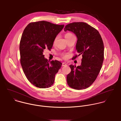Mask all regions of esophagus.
I'll return each mask as SVG.
<instances>
[{"mask_svg":"<svg viewBox=\"0 0 121 121\" xmlns=\"http://www.w3.org/2000/svg\"><path fill=\"white\" fill-rule=\"evenodd\" d=\"M62 66H66L67 65V64L65 63V62H62Z\"/></svg>","mask_w":121,"mask_h":121,"instance_id":"obj_1","label":"esophagus"}]
</instances>
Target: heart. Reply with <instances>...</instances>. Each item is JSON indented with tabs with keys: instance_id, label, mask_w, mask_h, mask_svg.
Returning a JSON list of instances; mask_svg holds the SVG:
<instances>
[{
	"instance_id": "b5f03b06",
	"label": "heart",
	"mask_w": 121,
	"mask_h": 121,
	"mask_svg": "<svg viewBox=\"0 0 121 121\" xmlns=\"http://www.w3.org/2000/svg\"><path fill=\"white\" fill-rule=\"evenodd\" d=\"M72 35H72L71 33H67V34L65 35V38L66 39V38H68V37H70V36H72ZM57 39H58V37H56V38L54 39V41H53V43H55V42H56V40H57ZM64 57H67V55L65 56Z\"/></svg>"
}]
</instances>
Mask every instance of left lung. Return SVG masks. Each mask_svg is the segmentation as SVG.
Instances as JSON below:
<instances>
[{
	"mask_svg": "<svg viewBox=\"0 0 121 121\" xmlns=\"http://www.w3.org/2000/svg\"><path fill=\"white\" fill-rule=\"evenodd\" d=\"M67 30L77 36L76 50L78 56L82 55L80 66H69L71 71L67 75V83L72 88L84 89L93 83L101 69L104 53L103 42L99 31L84 22L69 23L64 28L65 31Z\"/></svg>",
	"mask_w": 121,
	"mask_h": 121,
	"instance_id": "obj_1",
	"label": "left lung"
}]
</instances>
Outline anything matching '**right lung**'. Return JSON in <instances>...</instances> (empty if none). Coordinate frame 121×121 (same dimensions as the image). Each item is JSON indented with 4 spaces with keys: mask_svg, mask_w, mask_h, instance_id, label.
<instances>
[{
    "mask_svg": "<svg viewBox=\"0 0 121 121\" xmlns=\"http://www.w3.org/2000/svg\"><path fill=\"white\" fill-rule=\"evenodd\" d=\"M64 26L43 21L29 24L23 32L20 43L21 64L28 80L37 87L51 86L61 68L60 61L49 62L43 52L45 49L51 50Z\"/></svg>",
    "mask_w": 121,
    "mask_h": 121,
    "instance_id": "obj_1",
    "label": "right lung"
}]
</instances>
